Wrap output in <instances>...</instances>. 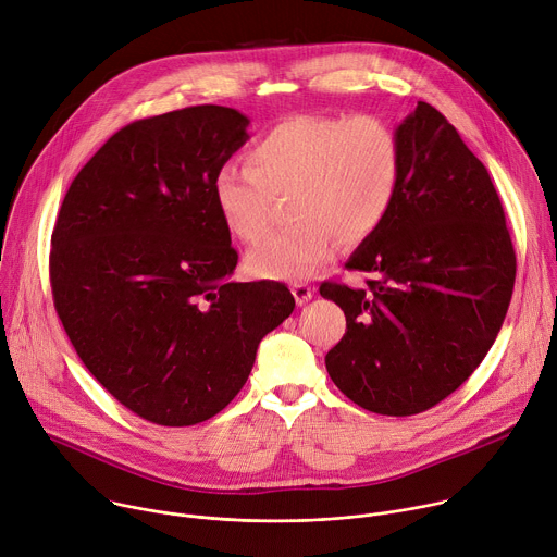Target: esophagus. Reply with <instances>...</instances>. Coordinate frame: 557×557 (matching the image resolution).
Instances as JSON below:
<instances>
[{
	"instance_id": "esophagus-1",
	"label": "esophagus",
	"mask_w": 557,
	"mask_h": 557,
	"mask_svg": "<svg viewBox=\"0 0 557 557\" xmlns=\"http://www.w3.org/2000/svg\"><path fill=\"white\" fill-rule=\"evenodd\" d=\"M290 293H293L295 301L301 306V304H306V301H310V299H312V295H314V288H312L310 284H304V282H295V284H290Z\"/></svg>"
}]
</instances>
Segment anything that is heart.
Returning <instances> with one entry per match:
<instances>
[{"label": "heart", "mask_w": 557, "mask_h": 557, "mask_svg": "<svg viewBox=\"0 0 557 557\" xmlns=\"http://www.w3.org/2000/svg\"><path fill=\"white\" fill-rule=\"evenodd\" d=\"M401 178V145L394 129L370 114H293L262 132L247 149V170L224 165L213 200L226 228L245 243L264 235L273 198H286L297 220L247 253L262 280L297 282L322 271L339 237L355 245L387 215Z\"/></svg>", "instance_id": "1"}]
</instances>
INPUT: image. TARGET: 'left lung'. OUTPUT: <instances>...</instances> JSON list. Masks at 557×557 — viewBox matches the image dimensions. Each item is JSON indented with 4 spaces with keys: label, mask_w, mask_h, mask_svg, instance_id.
Wrapping results in <instances>:
<instances>
[{
    "label": "left lung",
    "mask_w": 557,
    "mask_h": 557,
    "mask_svg": "<svg viewBox=\"0 0 557 557\" xmlns=\"http://www.w3.org/2000/svg\"><path fill=\"white\" fill-rule=\"evenodd\" d=\"M399 189L346 262L368 288L320 286L346 314L329 350L335 385L363 410L412 417L481 366L511 301L516 251L485 165L430 103L396 127Z\"/></svg>",
    "instance_id": "obj_1"
}]
</instances>
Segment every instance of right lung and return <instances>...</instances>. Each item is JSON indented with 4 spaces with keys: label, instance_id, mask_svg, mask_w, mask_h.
Segmentation results:
<instances>
[{
    "label": "right lung",
    "instance_id": "add662e5",
    "mask_svg": "<svg viewBox=\"0 0 557 557\" xmlns=\"http://www.w3.org/2000/svg\"><path fill=\"white\" fill-rule=\"evenodd\" d=\"M247 127L222 106L134 121L76 174L54 222L59 320L92 376L156 425L224 410L295 308L280 282L231 280L237 251L213 178Z\"/></svg>",
    "mask_w": 557,
    "mask_h": 557
}]
</instances>
